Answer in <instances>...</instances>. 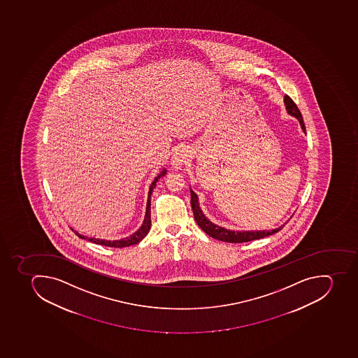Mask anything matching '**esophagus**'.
<instances>
[{"mask_svg": "<svg viewBox=\"0 0 358 358\" xmlns=\"http://www.w3.org/2000/svg\"><path fill=\"white\" fill-rule=\"evenodd\" d=\"M190 157H192V150L189 148H186V146H181V148H178L172 155V168H182L186 164L187 161L190 159Z\"/></svg>", "mask_w": 358, "mask_h": 358, "instance_id": "obj_1", "label": "esophagus"}]
</instances>
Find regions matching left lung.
Listing matches in <instances>:
<instances>
[{
    "label": "left lung",
    "instance_id": "8db88e82",
    "mask_svg": "<svg viewBox=\"0 0 358 358\" xmlns=\"http://www.w3.org/2000/svg\"><path fill=\"white\" fill-rule=\"evenodd\" d=\"M283 102H285L287 113H288L289 115H292V117H296V119L299 121L301 130H303V134H306V129H305V124H303L301 111L298 110L297 106L294 104V101H292L290 97L285 95V99H283ZM190 196H192L190 203H192V212H194L196 223L199 224V228H201L205 234H208L210 237L217 239V241L234 243H247V241L268 237V236H271V234L280 231V230L285 227V224H282V226H280L279 228L272 229V230H231V229L217 226V224L212 222L208 217H205L203 210L199 208V196H197L196 192H194L192 188H190Z\"/></svg>",
    "mask_w": 358,
    "mask_h": 358
}]
</instances>
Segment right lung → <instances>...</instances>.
I'll return each mask as SVG.
<instances>
[{
    "mask_svg": "<svg viewBox=\"0 0 358 358\" xmlns=\"http://www.w3.org/2000/svg\"><path fill=\"white\" fill-rule=\"evenodd\" d=\"M166 169H163L162 171L159 172L157 177L154 179L153 182L150 183V190H148V206H146V212H145L144 221H143V224H141V228H139L137 231L130 234L129 237L122 238V239H119V241H106V239H99V238H88L86 237V236H83V234L75 231L73 229H71V230H73L79 238H81V239L92 241V243L102 245V246L122 248V247L131 246V245L138 243L143 238L148 236L150 229V195H152V192H153L154 188L157 186V180H159V178L163 177V176H166Z\"/></svg>",
    "mask_w": 358,
    "mask_h": 358,
    "instance_id": "1",
    "label": "right lung"
}]
</instances>
